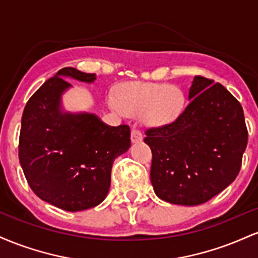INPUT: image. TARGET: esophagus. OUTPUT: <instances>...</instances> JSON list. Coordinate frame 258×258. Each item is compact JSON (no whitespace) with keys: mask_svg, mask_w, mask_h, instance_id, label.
I'll return each mask as SVG.
<instances>
[{"mask_svg":"<svg viewBox=\"0 0 258 258\" xmlns=\"http://www.w3.org/2000/svg\"><path fill=\"white\" fill-rule=\"evenodd\" d=\"M142 139H143V135H142V132L139 131L138 127L135 125L131 130V141H132V143H138V142H141Z\"/></svg>","mask_w":258,"mask_h":258,"instance_id":"esophagus-1","label":"esophagus"}]
</instances>
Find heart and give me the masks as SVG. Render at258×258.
Segmentation results:
<instances>
[{
    "mask_svg": "<svg viewBox=\"0 0 258 258\" xmlns=\"http://www.w3.org/2000/svg\"><path fill=\"white\" fill-rule=\"evenodd\" d=\"M186 97L177 85L166 82H131L117 91V100L111 106L128 115L141 114L149 126L162 127L173 123L184 111Z\"/></svg>",
    "mask_w": 258,
    "mask_h": 258,
    "instance_id": "1",
    "label": "heart"
}]
</instances>
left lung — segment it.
Returning a JSON list of instances; mask_svg holds the SVG:
<instances>
[{"label":"left lung","mask_w":258,"mask_h":258,"mask_svg":"<svg viewBox=\"0 0 258 258\" xmlns=\"http://www.w3.org/2000/svg\"><path fill=\"white\" fill-rule=\"evenodd\" d=\"M188 106L167 126L149 128L150 180L161 200L194 206L221 193L238 176L247 146L244 111L221 84L195 76Z\"/></svg>","instance_id":"obj_1"}]
</instances>
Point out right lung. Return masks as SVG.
Returning a JSON list of instances; mask_svg holds the SVG:
<instances>
[{"label": "right lung", "mask_w": 258, "mask_h": 258, "mask_svg": "<svg viewBox=\"0 0 258 258\" xmlns=\"http://www.w3.org/2000/svg\"><path fill=\"white\" fill-rule=\"evenodd\" d=\"M63 78L91 84L96 75L63 68L32 94L23 111L19 161L40 199L76 212L105 199L112 162L131 147V131L94 114L61 110V94L72 87Z\"/></svg>", "instance_id": "1"}]
</instances>
